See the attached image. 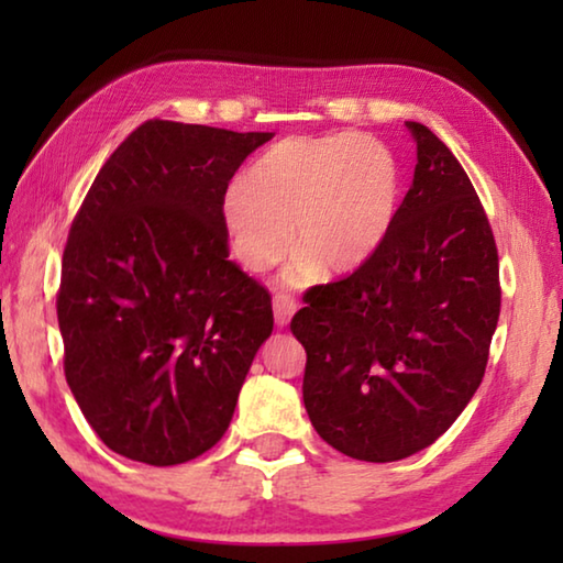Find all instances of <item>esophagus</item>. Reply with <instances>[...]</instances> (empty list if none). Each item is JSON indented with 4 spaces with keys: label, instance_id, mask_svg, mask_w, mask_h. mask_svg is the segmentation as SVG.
I'll return each mask as SVG.
<instances>
[{
    "label": "esophagus",
    "instance_id": "1",
    "mask_svg": "<svg viewBox=\"0 0 563 563\" xmlns=\"http://www.w3.org/2000/svg\"><path fill=\"white\" fill-rule=\"evenodd\" d=\"M298 305L290 298V295H283V292H275L273 295V312H275V325L285 328L292 318V312Z\"/></svg>",
    "mask_w": 563,
    "mask_h": 563
}]
</instances>
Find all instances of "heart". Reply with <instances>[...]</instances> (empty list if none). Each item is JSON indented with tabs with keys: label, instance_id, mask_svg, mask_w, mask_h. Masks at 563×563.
Masks as SVG:
<instances>
[{
	"label": "heart",
	"instance_id": "b5f03b06",
	"mask_svg": "<svg viewBox=\"0 0 563 563\" xmlns=\"http://www.w3.org/2000/svg\"><path fill=\"white\" fill-rule=\"evenodd\" d=\"M399 168L383 141L362 133L283 139L223 198L233 251L251 271H268L292 243L288 280L350 275L375 258L393 233Z\"/></svg>",
	"mask_w": 563,
	"mask_h": 563
}]
</instances>
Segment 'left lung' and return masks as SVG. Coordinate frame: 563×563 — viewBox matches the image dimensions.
I'll return each mask as SVG.
<instances>
[{
    "mask_svg": "<svg viewBox=\"0 0 563 563\" xmlns=\"http://www.w3.org/2000/svg\"><path fill=\"white\" fill-rule=\"evenodd\" d=\"M415 178L365 268L302 295L290 322L308 352L302 402L316 432L362 462L430 446L470 405L499 320V255L460 161L405 121Z\"/></svg>",
    "mask_w": 563,
    "mask_h": 563,
    "instance_id": "left-lung-1",
    "label": "left lung"
}]
</instances>
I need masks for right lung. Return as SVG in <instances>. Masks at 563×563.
Masks as SVG:
<instances>
[{"label":"right lung","instance_id":"obj_1","mask_svg":"<svg viewBox=\"0 0 563 563\" xmlns=\"http://www.w3.org/2000/svg\"><path fill=\"white\" fill-rule=\"evenodd\" d=\"M268 131L146 121L93 178L64 247V373L101 442L154 466L231 424L273 332L271 295L228 261V184Z\"/></svg>","mask_w":563,"mask_h":563}]
</instances>
